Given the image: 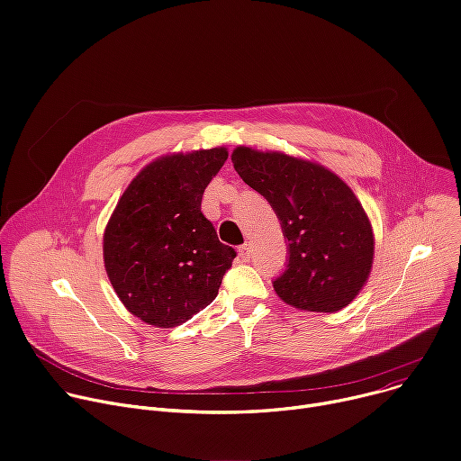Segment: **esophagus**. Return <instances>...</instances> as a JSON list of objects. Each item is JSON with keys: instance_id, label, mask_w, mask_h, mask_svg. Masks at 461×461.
<instances>
[{"instance_id": "1", "label": "esophagus", "mask_w": 461, "mask_h": 461, "mask_svg": "<svg viewBox=\"0 0 461 461\" xmlns=\"http://www.w3.org/2000/svg\"><path fill=\"white\" fill-rule=\"evenodd\" d=\"M249 252H252V244H249V242H244L242 246H239V254H240L242 259H248Z\"/></svg>"}]
</instances>
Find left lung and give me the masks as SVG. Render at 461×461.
<instances>
[{"label": "left lung", "mask_w": 461, "mask_h": 461, "mask_svg": "<svg viewBox=\"0 0 461 461\" xmlns=\"http://www.w3.org/2000/svg\"><path fill=\"white\" fill-rule=\"evenodd\" d=\"M239 176L263 194L288 240L276 294L312 312H337L366 285L375 252L371 222L351 187L323 165L283 152L237 147Z\"/></svg>", "instance_id": "left-lung-1"}]
</instances>
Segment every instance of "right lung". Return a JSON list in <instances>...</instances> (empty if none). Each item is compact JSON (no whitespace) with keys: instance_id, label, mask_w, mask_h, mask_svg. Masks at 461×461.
I'll list each match as a JSON object with an SVG mask.
<instances>
[{"instance_id":"obj_1","label":"right lung","mask_w":461,"mask_h":461,"mask_svg":"<svg viewBox=\"0 0 461 461\" xmlns=\"http://www.w3.org/2000/svg\"><path fill=\"white\" fill-rule=\"evenodd\" d=\"M228 159L224 147L161 156L119 198L103 256L115 294L149 325L176 327L212 303L235 249L202 212L207 184Z\"/></svg>"}]
</instances>
